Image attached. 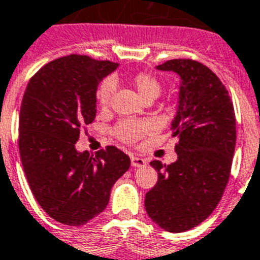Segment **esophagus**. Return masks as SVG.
I'll list each match as a JSON object with an SVG mask.
<instances>
[{"label":"esophagus","mask_w":260,"mask_h":260,"mask_svg":"<svg viewBox=\"0 0 260 260\" xmlns=\"http://www.w3.org/2000/svg\"><path fill=\"white\" fill-rule=\"evenodd\" d=\"M131 164H132V167L134 168H140L144 167V165H147V160H144L141 157L132 156L131 157Z\"/></svg>","instance_id":"34e87169"}]
</instances>
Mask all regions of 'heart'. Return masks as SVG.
<instances>
[{"label": "heart", "instance_id": "obj_1", "mask_svg": "<svg viewBox=\"0 0 260 260\" xmlns=\"http://www.w3.org/2000/svg\"><path fill=\"white\" fill-rule=\"evenodd\" d=\"M129 82L145 102H152L156 99L162 88L160 79L149 73H136L134 76H131ZM113 93H115V80H104L100 84L96 93L98 104L102 110L110 108ZM150 129L152 125L145 120H123L113 128V134L123 143L134 144L150 132Z\"/></svg>", "mask_w": 260, "mask_h": 260}]
</instances>
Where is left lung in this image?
<instances>
[{"instance_id":"1","label":"left lung","mask_w":260,"mask_h":260,"mask_svg":"<svg viewBox=\"0 0 260 260\" xmlns=\"http://www.w3.org/2000/svg\"><path fill=\"white\" fill-rule=\"evenodd\" d=\"M157 70L181 78L171 128L177 160L150 162L158 180L145 194V210L161 229L182 233L204 222L223 196L237 140L234 106L219 78L197 60H167Z\"/></svg>"}]
</instances>
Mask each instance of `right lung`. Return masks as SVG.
I'll use <instances>...</instances> for the list:
<instances>
[{
  "label": "right lung",
  "mask_w": 260,
  "mask_h": 260,
  "mask_svg": "<svg viewBox=\"0 0 260 260\" xmlns=\"http://www.w3.org/2000/svg\"><path fill=\"white\" fill-rule=\"evenodd\" d=\"M119 66L87 55L62 56L27 83L19 111L18 147L37 202L55 221L82 226L108 205L113 184L131 167L116 147L95 156L75 148L96 116L99 83Z\"/></svg>",
  "instance_id": "obj_1"
}]
</instances>
